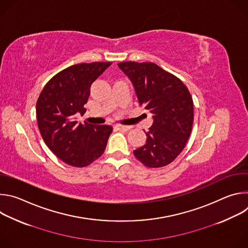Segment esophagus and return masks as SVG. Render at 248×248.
<instances>
[{"label":"esophagus","mask_w":248,"mask_h":248,"mask_svg":"<svg viewBox=\"0 0 248 248\" xmlns=\"http://www.w3.org/2000/svg\"><path fill=\"white\" fill-rule=\"evenodd\" d=\"M116 127L119 130H121V131H127V130L130 129V126H128V125H122V124H117Z\"/></svg>","instance_id":"1"}]
</instances>
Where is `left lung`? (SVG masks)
<instances>
[{"label": "left lung", "mask_w": 248, "mask_h": 248, "mask_svg": "<svg viewBox=\"0 0 248 248\" xmlns=\"http://www.w3.org/2000/svg\"><path fill=\"white\" fill-rule=\"evenodd\" d=\"M130 80L138 103L152 114L146 143L133 151L149 168L171 163L186 146L193 124V102L186 86L154 62L118 63Z\"/></svg>", "instance_id": "1"}]
</instances>
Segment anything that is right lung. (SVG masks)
<instances>
[{
	"mask_svg": "<svg viewBox=\"0 0 248 248\" xmlns=\"http://www.w3.org/2000/svg\"><path fill=\"white\" fill-rule=\"evenodd\" d=\"M112 62L78 63L62 70L43 88L36 116L40 133L50 150L64 163L86 167L105 151L111 125L82 124L75 116L86 112L91 84Z\"/></svg>",
	"mask_w": 248,
	"mask_h": 248,
	"instance_id": "add662e5",
	"label": "right lung"
}]
</instances>
